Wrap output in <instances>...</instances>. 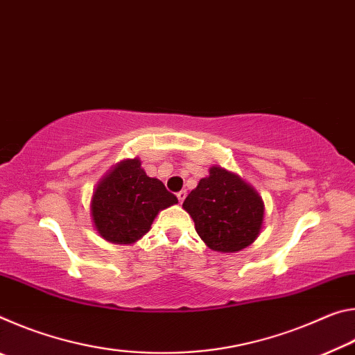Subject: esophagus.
I'll use <instances>...</instances> for the list:
<instances>
[{
	"instance_id": "34e87169",
	"label": "esophagus",
	"mask_w": 355,
	"mask_h": 355,
	"mask_svg": "<svg viewBox=\"0 0 355 355\" xmlns=\"http://www.w3.org/2000/svg\"><path fill=\"white\" fill-rule=\"evenodd\" d=\"M177 199H178L180 203H183V200L186 199V191H180L177 194Z\"/></svg>"
}]
</instances>
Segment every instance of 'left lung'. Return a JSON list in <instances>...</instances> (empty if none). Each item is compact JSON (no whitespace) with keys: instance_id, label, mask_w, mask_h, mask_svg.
Here are the masks:
<instances>
[{"instance_id":"1","label":"left lung","mask_w":355,"mask_h":355,"mask_svg":"<svg viewBox=\"0 0 355 355\" xmlns=\"http://www.w3.org/2000/svg\"><path fill=\"white\" fill-rule=\"evenodd\" d=\"M183 208L194 220L197 235L209 249L233 254L260 236L264 202L254 186L220 166L209 167L189 192Z\"/></svg>"}]
</instances>
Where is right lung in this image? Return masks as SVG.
<instances>
[{
  "label": "right lung",
  "mask_w": 355,
  "mask_h": 355,
  "mask_svg": "<svg viewBox=\"0 0 355 355\" xmlns=\"http://www.w3.org/2000/svg\"><path fill=\"white\" fill-rule=\"evenodd\" d=\"M178 203L163 182L148 177L141 159H123L95 186L91 218L98 235L112 244H135L152 228L156 216Z\"/></svg>",
  "instance_id": "1"
}]
</instances>
